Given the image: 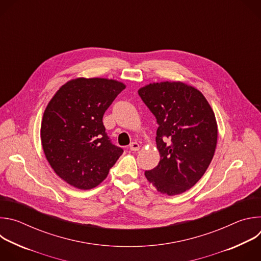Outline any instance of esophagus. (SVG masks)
I'll list each match as a JSON object with an SVG mask.
<instances>
[{"label": "esophagus", "instance_id": "34e87169", "mask_svg": "<svg viewBox=\"0 0 261 261\" xmlns=\"http://www.w3.org/2000/svg\"><path fill=\"white\" fill-rule=\"evenodd\" d=\"M129 147H130V150L131 151H138L139 150V144L137 143V142H132L130 145H129Z\"/></svg>", "mask_w": 261, "mask_h": 261}]
</instances>
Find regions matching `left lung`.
Instances as JSON below:
<instances>
[{
  "instance_id": "8db88e82",
  "label": "left lung",
  "mask_w": 261,
  "mask_h": 261,
  "mask_svg": "<svg viewBox=\"0 0 261 261\" xmlns=\"http://www.w3.org/2000/svg\"><path fill=\"white\" fill-rule=\"evenodd\" d=\"M138 95L158 124L160 162L144 172L146 179L169 196L187 191L215 154L218 128L211 105L197 89L180 82L150 84Z\"/></svg>"
}]
</instances>
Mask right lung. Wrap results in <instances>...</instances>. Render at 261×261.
Instances as JSON below:
<instances>
[{
    "label": "right lung",
    "mask_w": 261,
    "mask_h": 261,
    "mask_svg": "<svg viewBox=\"0 0 261 261\" xmlns=\"http://www.w3.org/2000/svg\"><path fill=\"white\" fill-rule=\"evenodd\" d=\"M126 88L107 79L66 83L49 101L41 124V142L55 172L77 189L95 188L123 154L105 132L106 109Z\"/></svg>",
    "instance_id": "add662e5"
}]
</instances>
